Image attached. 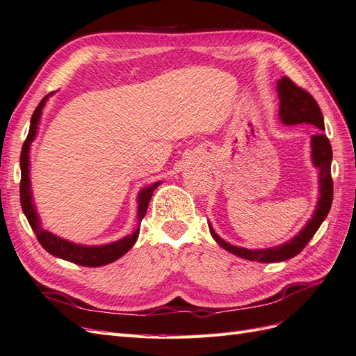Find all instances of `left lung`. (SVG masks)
I'll return each instance as SVG.
<instances>
[{"label": "left lung", "instance_id": "1", "mask_svg": "<svg viewBox=\"0 0 356 356\" xmlns=\"http://www.w3.org/2000/svg\"><path fill=\"white\" fill-rule=\"evenodd\" d=\"M277 91L280 97V120L284 124H299V123H309L316 126L317 129L325 131L323 115L321 108H318L316 99L305 91L304 88L298 87L293 81L287 76H282L278 84ZM312 161L313 165L318 170V198L317 206L313 213V218L309 220L302 230H300L295 238H291L289 242H284L278 247L263 248V250H248L234 247V245L225 242L220 236L215 233L212 225L209 224L212 238L216 243L222 247L225 251H229L234 256H238L245 260L260 261V263H277L284 261L298 256V254L305 248V245L313 238L314 233L318 230V227L325 221V218L330 213L334 197V184L331 177V162H332V149L331 143L323 132H318L312 136Z\"/></svg>", "mask_w": 356, "mask_h": 356}]
</instances>
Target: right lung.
Segmentation results:
<instances>
[{"label":"right lung","mask_w":356,"mask_h":356,"mask_svg":"<svg viewBox=\"0 0 356 356\" xmlns=\"http://www.w3.org/2000/svg\"><path fill=\"white\" fill-rule=\"evenodd\" d=\"M51 95H54V91L40 100V104L38 105L35 111L33 113L30 131H29V135H26V140L22 145V152H21V188H19L22 211L26 216V220H29L39 243L51 254V256L72 261V263H75V265H81V266H88V268L105 266V265H109V263L118 260L122 256H124V254L134 247V243L136 242V238H138V234H140L141 220L145 216V212H147L150 198L154 193V189H156L162 184V181H156V184H153L150 186H145L144 189L140 191L138 200H136V203H138V209H136L138 227H136V230L132 234L124 236V238L120 239V241L108 243V245H99V247H96V245H95V247H87V245L74 243V242L60 238V236L52 234L48 230H44L42 224H40V218L38 215V211H35V204L33 202V194H31L30 145L35 138V134H38V126H39V122H40L42 109H43L44 104H47V100Z\"/></svg>","instance_id":"right-lung-1"}]
</instances>
